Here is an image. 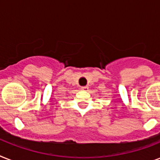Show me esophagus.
I'll use <instances>...</instances> for the list:
<instances>
[{"mask_svg": "<svg viewBox=\"0 0 160 160\" xmlns=\"http://www.w3.org/2000/svg\"><path fill=\"white\" fill-rule=\"evenodd\" d=\"M80 89H81L82 90H87L88 89H89V87H88V86H82Z\"/></svg>", "mask_w": 160, "mask_h": 160, "instance_id": "1", "label": "esophagus"}]
</instances>
